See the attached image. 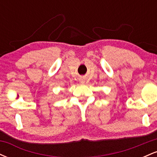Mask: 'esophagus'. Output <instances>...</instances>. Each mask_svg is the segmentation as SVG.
I'll list each match as a JSON object with an SVG mask.
<instances>
[{"label":"esophagus","mask_w":157,"mask_h":157,"mask_svg":"<svg viewBox=\"0 0 157 157\" xmlns=\"http://www.w3.org/2000/svg\"><path fill=\"white\" fill-rule=\"evenodd\" d=\"M81 82H82V83H84V81L83 80H82V81H80Z\"/></svg>","instance_id":"1"}]
</instances>
